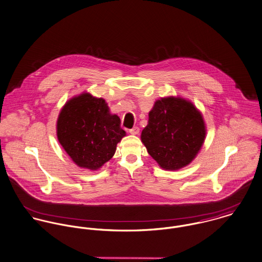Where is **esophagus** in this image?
I'll return each mask as SVG.
<instances>
[{
    "label": "esophagus",
    "instance_id": "1",
    "mask_svg": "<svg viewBox=\"0 0 262 262\" xmlns=\"http://www.w3.org/2000/svg\"><path fill=\"white\" fill-rule=\"evenodd\" d=\"M129 134H132V135H139L140 134V128L138 126H135L132 129H129Z\"/></svg>",
    "mask_w": 262,
    "mask_h": 262
}]
</instances>
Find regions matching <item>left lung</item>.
Segmentation results:
<instances>
[{"instance_id":"1","label":"left lung","mask_w":262,"mask_h":262,"mask_svg":"<svg viewBox=\"0 0 262 262\" xmlns=\"http://www.w3.org/2000/svg\"><path fill=\"white\" fill-rule=\"evenodd\" d=\"M205 136V122L196 106L170 96L156 101L141 139L161 168L178 170L196 158Z\"/></svg>"}]
</instances>
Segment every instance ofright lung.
<instances>
[{"label":"right lung","instance_id":"right-lung-1","mask_svg":"<svg viewBox=\"0 0 262 262\" xmlns=\"http://www.w3.org/2000/svg\"><path fill=\"white\" fill-rule=\"evenodd\" d=\"M57 137L78 166L97 170L114 157L125 132L120 118L111 114L106 101L82 93L61 107Z\"/></svg>","mask_w":262,"mask_h":262}]
</instances>
